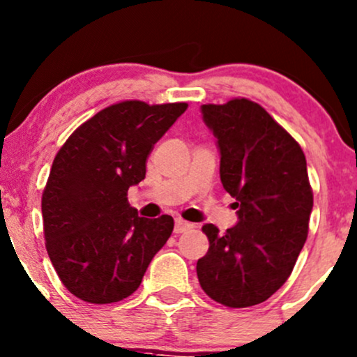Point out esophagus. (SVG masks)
Listing matches in <instances>:
<instances>
[{
	"label": "esophagus",
	"instance_id": "34e87169",
	"mask_svg": "<svg viewBox=\"0 0 357 357\" xmlns=\"http://www.w3.org/2000/svg\"><path fill=\"white\" fill-rule=\"evenodd\" d=\"M190 229H193V223L183 220V218H176L174 234H183V232H186V230H190Z\"/></svg>",
	"mask_w": 357,
	"mask_h": 357
}]
</instances>
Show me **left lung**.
Masks as SVG:
<instances>
[{"label": "left lung", "instance_id": "1", "mask_svg": "<svg viewBox=\"0 0 357 357\" xmlns=\"http://www.w3.org/2000/svg\"><path fill=\"white\" fill-rule=\"evenodd\" d=\"M202 115L217 139L222 185L236 198L238 222L225 234L203 225L210 248L197 262L198 281L225 307H252L283 287L307 241L313 208L307 159L254 101L203 105Z\"/></svg>", "mask_w": 357, "mask_h": 357}]
</instances>
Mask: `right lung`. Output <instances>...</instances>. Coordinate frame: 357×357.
Instances as JSON below:
<instances>
[{
    "mask_svg": "<svg viewBox=\"0 0 357 357\" xmlns=\"http://www.w3.org/2000/svg\"><path fill=\"white\" fill-rule=\"evenodd\" d=\"M186 103L121 101L66 140L42 195L45 248L62 284L88 303H115L142 283L174 220L139 217L127 191L146 178L154 144Z\"/></svg>",
    "mask_w": 357,
    "mask_h": 357,
    "instance_id": "right-lung-1",
    "label": "right lung"
}]
</instances>
